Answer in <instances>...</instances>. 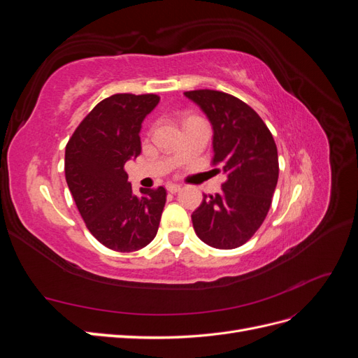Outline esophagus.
Returning <instances> with one entry per match:
<instances>
[{
    "instance_id": "34e87169",
    "label": "esophagus",
    "mask_w": 358,
    "mask_h": 358,
    "mask_svg": "<svg viewBox=\"0 0 358 358\" xmlns=\"http://www.w3.org/2000/svg\"><path fill=\"white\" fill-rule=\"evenodd\" d=\"M166 188H167L169 192H173V194L180 191V185H179V183H173V182H169L167 185H166Z\"/></svg>"
}]
</instances>
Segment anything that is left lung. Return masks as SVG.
<instances>
[{
    "instance_id": "8db88e82",
    "label": "left lung",
    "mask_w": 358,
    "mask_h": 358,
    "mask_svg": "<svg viewBox=\"0 0 358 358\" xmlns=\"http://www.w3.org/2000/svg\"><path fill=\"white\" fill-rule=\"evenodd\" d=\"M183 94L210 121L212 162L227 176L220 194H203L191 215L194 230L212 248H239L262 227L272 204L279 176L276 143L263 119L236 96L212 90Z\"/></svg>"
}]
</instances>
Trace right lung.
<instances>
[{"instance_id": "right-lung-1", "label": "right lung", "mask_w": 358, "mask_h": 358, "mask_svg": "<svg viewBox=\"0 0 358 358\" xmlns=\"http://www.w3.org/2000/svg\"><path fill=\"white\" fill-rule=\"evenodd\" d=\"M155 94H115L76 128L66 146V180L86 227L117 252L145 248L157 236L166 188H140L134 196L124 170L142 152V122L155 109Z\"/></svg>"}]
</instances>
